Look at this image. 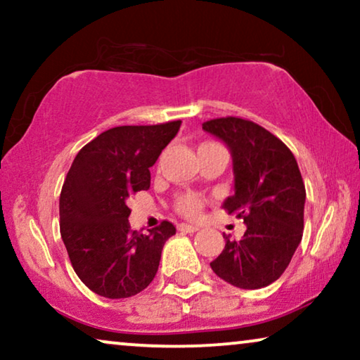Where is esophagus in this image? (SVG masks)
<instances>
[{
	"instance_id": "esophagus-1",
	"label": "esophagus",
	"mask_w": 360,
	"mask_h": 360,
	"mask_svg": "<svg viewBox=\"0 0 360 360\" xmlns=\"http://www.w3.org/2000/svg\"><path fill=\"white\" fill-rule=\"evenodd\" d=\"M179 231H180V233L193 234V233H196V231H198V228H196V226H193V224H179Z\"/></svg>"
}]
</instances>
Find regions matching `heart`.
<instances>
[{
    "mask_svg": "<svg viewBox=\"0 0 360 360\" xmlns=\"http://www.w3.org/2000/svg\"><path fill=\"white\" fill-rule=\"evenodd\" d=\"M206 146H214V144H210L208 142V144H201L200 147H206ZM174 208L176 213L184 216V218L195 219L198 218L201 210H203V200H201V196L196 193H181L175 198Z\"/></svg>",
    "mask_w": 360,
    "mask_h": 360,
    "instance_id": "1",
    "label": "heart"
}]
</instances>
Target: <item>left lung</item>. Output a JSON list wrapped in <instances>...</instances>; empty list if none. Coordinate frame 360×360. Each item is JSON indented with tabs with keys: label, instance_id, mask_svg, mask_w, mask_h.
Wrapping results in <instances>:
<instances>
[{
	"label": "left lung",
	"instance_id": "1",
	"mask_svg": "<svg viewBox=\"0 0 360 360\" xmlns=\"http://www.w3.org/2000/svg\"><path fill=\"white\" fill-rule=\"evenodd\" d=\"M203 129L229 147L234 195L223 208L245 223L239 240L223 236L226 245L211 269L238 288L267 287L302 243L307 191L297 160L278 137L243 117L206 121Z\"/></svg>",
	"mask_w": 360,
	"mask_h": 360
}]
</instances>
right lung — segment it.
Wrapping results in <instances>:
<instances>
[{
	"mask_svg": "<svg viewBox=\"0 0 360 360\" xmlns=\"http://www.w3.org/2000/svg\"><path fill=\"white\" fill-rule=\"evenodd\" d=\"M181 121L117 126L78 152L60 193V236L72 267L91 292L127 298L149 287L175 226L131 231L127 198L149 190L150 170Z\"/></svg>",
	"mask_w": 360,
	"mask_h": 360,
	"instance_id": "right-lung-1",
	"label": "right lung"
}]
</instances>
